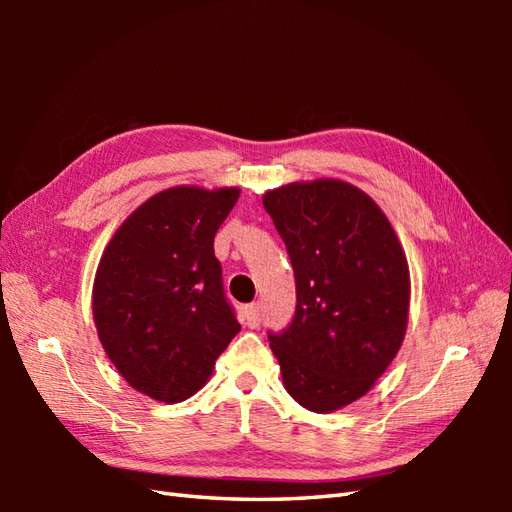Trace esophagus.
<instances>
[{
    "instance_id": "obj_1",
    "label": "esophagus",
    "mask_w": 512,
    "mask_h": 512,
    "mask_svg": "<svg viewBox=\"0 0 512 512\" xmlns=\"http://www.w3.org/2000/svg\"><path fill=\"white\" fill-rule=\"evenodd\" d=\"M242 317H244L248 328H257L259 319H262V310H259L257 303H248V306L242 308Z\"/></svg>"
}]
</instances>
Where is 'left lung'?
<instances>
[{"label": "left lung", "mask_w": 512, "mask_h": 512, "mask_svg": "<svg viewBox=\"0 0 512 512\" xmlns=\"http://www.w3.org/2000/svg\"><path fill=\"white\" fill-rule=\"evenodd\" d=\"M264 209L295 270V317L268 332L288 394L317 413L365 396L398 354L409 266L385 213L341 180L268 191Z\"/></svg>", "instance_id": "obj_1"}]
</instances>
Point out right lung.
<instances>
[{
    "instance_id": "1",
    "label": "right lung",
    "mask_w": 512,
    "mask_h": 512,
    "mask_svg": "<svg viewBox=\"0 0 512 512\" xmlns=\"http://www.w3.org/2000/svg\"><path fill=\"white\" fill-rule=\"evenodd\" d=\"M237 198L239 189H167L138 206L105 248L94 323L110 361L140 394L187 400L239 332L213 250Z\"/></svg>"
}]
</instances>
